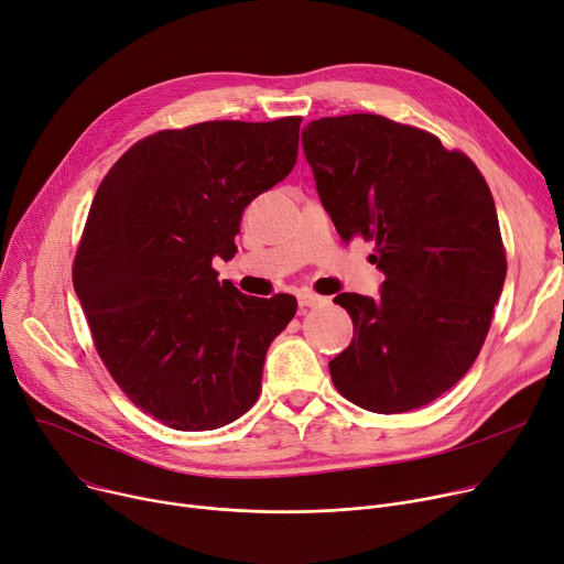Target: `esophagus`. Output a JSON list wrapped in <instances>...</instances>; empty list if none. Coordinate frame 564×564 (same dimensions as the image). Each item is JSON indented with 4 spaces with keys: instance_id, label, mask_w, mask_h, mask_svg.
Segmentation results:
<instances>
[{
    "instance_id": "1",
    "label": "esophagus",
    "mask_w": 564,
    "mask_h": 564,
    "mask_svg": "<svg viewBox=\"0 0 564 564\" xmlns=\"http://www.w3.org/2000/svg\"><path fill=\"white\" fill-rule=\"evenodd\" d=\"M329 301L325 295H318V293H297V305H301V310H316V307H323L327 305Z\"/></svg>"
}]
</instances>
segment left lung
Instances as JSON below:
<instances>
[{"instance_id":"obj_1","label":"left lung","mask_w":564,"mask_h":564,"mask_svg":"<svg viewBox=\"0 0 564 564\" xmlns=\"http://www.w3.org/2000/svg\"><path fill=\"white\" fill-rule=\"evenodd\" d=\"M303 148L339 237L373 241L380 297L339 293L355 325L329 361L350 403L399 414L433 403L476 361L506 282L491 191L425 129L376 113L312 120Z\"/></svg>"}]
</instances>
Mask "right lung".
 I'll return each instance as SVG.
<instances>
[{
  "mask_svg": "<svg viewBox=\"0 0 564 564\" xmlns=\"http://www.w3.org/2000/svg\"><path fill=\"white\" fill-rule=\"evenodd\" d=\"M301 120L156 131L93 197L73 284L107 371L163 425L223 427L259 399L267 350L297 303L218 282L212 259L235 257L243 209L291 173Z\"/></svg>",
  "mask_w": 564,
  "mask_h": 564,
  "instance_id": "obj_1",
  "label": "right lung"
}]
</instances>
